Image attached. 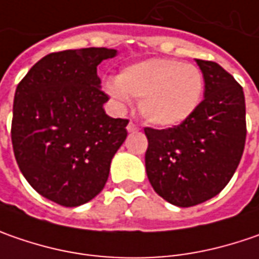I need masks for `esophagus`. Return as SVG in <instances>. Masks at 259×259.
<instances>
[{
  "label": "esophagus",
  "mask_w": 259,
  "mask_h": 259,
  "mask_svg": "<svg viewBox=\"0 0 259 259\" xmlns=\"http://www.w3.org/2000/svg\"><path fill=\"white\" fill-rule=\"evenodd\" d=\"M139 130V126L136 124V123H133V121H129V124H127V132H138Z\"/></svg>",
  "instance_id": "esophagus-1"
}]
</instances>
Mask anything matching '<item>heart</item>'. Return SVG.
I'll use <instances>...</instances> for the list:
<instances>
[{
  "instance_id": "1",
  "label": "heart",
  "mask_w": 259,
  "mask_h": 259,
  "mask_svg": "<svg viewBox=\"0 0 259 259\" xmlns=\"http://www.w3.org/2000/svg\"><path fill=\"white\" fill-rule=\"evenodd\" d=\"M104 90L118 104L129 97L141 100L143 118L156 127H174L190 118L198 107L204 79L201 71L177 59L152 58L126 66Z\"/></svg>"
}]
</instances>
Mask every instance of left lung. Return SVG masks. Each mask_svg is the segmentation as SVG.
<instances>
[{
    "label": "left lung",
    "instance_id": "obj_1",
    "mask_svg": "<svg viewBox=\"0 0 259 259\" xmlns=\"http://www.w3.org/2000/svg\"><path fill=\"white\" fill-rule=\"evenodd\" d=\"M196 62L204 78V100L194 114L174 127H145L149 183L178 207L218 196L241 162L246 139L242 87L216 62Z\"/></svg>",
    "mask_w": 259,
    "mask_h": 259
}]
</instances>
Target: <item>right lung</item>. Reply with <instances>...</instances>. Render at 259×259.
I'll use <instances>...</instances> for the list:
<instances>
[{
	"label": "right lung",
	"instance_id": "1",
	"mask_svg": "<svg viewBox=\"0 0 259 259\" xmlns=\"http://www.w3.org/2000/svg\"><path fill=\"white\" fill-rule=\"evenodd\" d=\"M117 51L85 48L49 53L20 81L11 142L18 168L40 196L76 207L107 183L110 163L127 136V118L106 114L108 96L97 66Z\"/></svg>",
	"mask_w": 259,
	"mask_h": 259
}]
</instances>
